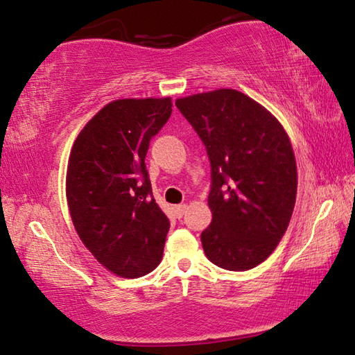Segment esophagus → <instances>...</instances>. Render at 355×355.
<instances>
[{"label":"esophagus","mask_w":355,"mask_h":355,"mask_svg":"<svg viewBox=\"0 0 355 355\" xmlns=\"http://www.w3.org/2000/svg\"><path fill=\"white\" fill-rule=\"evenodd\" d=\"M186 209H188V205H177V206H173V212H175V216L178 218L184 216Z\"/></svg>","instance_id":"obj_1"}]
</instances>
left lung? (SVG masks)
Returning <instances> with one entry per match:
<instances>
[{"instance_id":"1","label":"left lung","mask_w":355,"mask_h":355,"mask_svg":"<svg viewBox=\"0 0 355 355\" xmlns=\"http://www.w3.org/2000/svg\"><path fill=\"white\" fill-rule=\"evenodd\" d=\"M175 105L211 161L206 257L231 272L259 266L278 247L295 208L298 172L287 132L266 107L233 88L178 98Z\"/></svg>"}]
</instances>
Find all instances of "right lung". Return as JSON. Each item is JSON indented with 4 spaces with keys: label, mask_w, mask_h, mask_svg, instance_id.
I'll list each match as a JSON object with an SVG mask.
<instances>
[{
    "label": "right lung",
    "mask_w": 355,
    "mask_h": 355,
    "mask_svg": "<svg viewBox=\"0 0 355 355\" xmlns=\"http://www.w3.org/2000/svg\"><path fill=\"white\" fill-rule=\"evenodd\" d=\"M171 113V98L112 101L71 147V220L96 261L121 278L150 273L163 257L171 225L152 196L144 159Z\"/></svg>",
    "instance_id": "1"
}]
</instances>
